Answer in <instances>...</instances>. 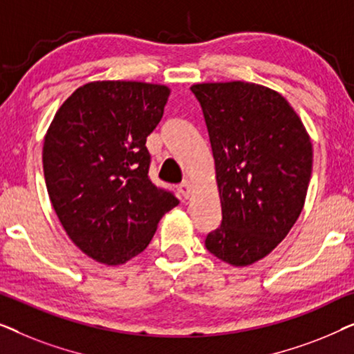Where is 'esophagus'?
<instances>
[{
  "instance_id": "obj_1",
  "label": "esophagus",
  "mask_w": 354,
  "mask_h": 354,
  "mask_svg": "<svg viewBox=\"0 0 354 354\" xmlns=\"http://www.w3.org/2000/svg\"><path fill=\"white\" fill-rule=\"evenodd\" d=\"M178 192H180L182 198H185V200H188V198L192 196V183L188 182V180L182 182L180 185H178Z\"/></svg>"
}]
</instances>
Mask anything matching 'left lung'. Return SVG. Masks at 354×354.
<instances>
[{
    "label": "left lung",
    "mask_w": 354,
    "mask_h": 354,
    "mask_svg": "<svg viewBox=\"0 0 354 354\" xmlns=\"http://www.w3.org/2000/svg\"><path fill=\"white\" fill-rule=\"evenodd\" d=\"M192 91L205 114L222 207L206 250L245 268L268 256L301 214L311 138L288 101L268 86L207 82Z\"/></svg>",
    "instance_id": "obj_1"
}]
</instances>
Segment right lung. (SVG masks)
<instances>
[{
	"label": "right lung",
	"instance_id": "obj_1",
	"mask_svg": "<svg viewBox=\"0 0 354 354\" xmlns=\"http://www.w3.org/2000/svg\"><path fill=\"white\" fill-rule=\"evenodd\" d=\"M171 88L132 80L79 86L57 109L43 143L48 195L66 234L91 259L127 263L178 205L149 180L147 137Z\"/></svg>",
	"mask_w": 354,
	"mask_h": 354
}]
</instances>
